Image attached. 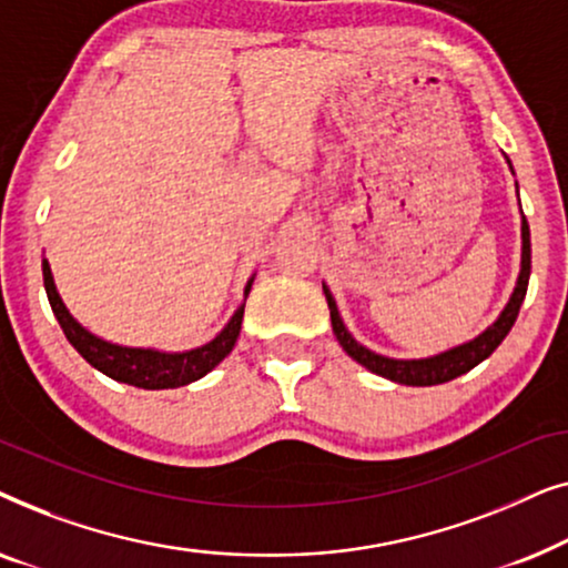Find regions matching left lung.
<instances>
[{
	"instance_id": "8db88e82",
	"label": "left lung",
	"mask_w": 568,
	"mask_h": 568,
	"mask_svg": "<svg viewBox=\"0 0 568 568\" xmlns=\"http://www.w3.org/2000/svg\"><path fill=\"white\" fill-rule=\"evenodd\" d=\"M527 282H530V227H527V220L523 216V271H519L517 286L515 292H511L507 307L501 310V315L496 317V323L488 325L478 338H473L463 346L449 348L445 354L429 356V359H390V356L369 352L367 346H362L359 341L346 331V325L338 315L336 300H333V294L328 292V286L325 284H323V292H325V300H328L333 333H336L338 344L344 346V352L352 356L354 362H359L362 367H367L379 377L393 379V383L426 387V385L449 383V379L465 375V372H470L476 364L488 359V356L496 352V346L507 338V333L517 321L519 307H523V300L527 294Z\"/></svg>"
}]
</instances>
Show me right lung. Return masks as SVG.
Here are the masks:
<instances>
[{
    "mask_svg": "<svg viewBox=\"0 0 568 568\" xmlns=\"http://www.w3.org/2000/svg\"><path fill=\"white\" fill-rule=\"evenodd\" d=\"M253 278L245 286V294L251 292ZM43 286L45 294H49L51 310L57 315V321L64 331L69 344H72L77 352L82 354V359H88L92 367L103 372L111 379H119V383L144 387V390H165V387H181L189 383H196L212 372L216 364H220L224 356L232 352L235 341L240 336V323H243L245 305L237 307V313L232 315V321L224 325V331L209 344L191 348V352L181 354H165L154 352V348H129L119 344H108V341L92 336L90 331H84L80 323L69 315L64 302H61L57 284H53L51 266L49 261L43 258Z\"/></svg>",
    "mask_w": 568,
    "mask_h": 568,
    "instance_id": "add662e5",
    "label": "right lung"
}]
</instances>
